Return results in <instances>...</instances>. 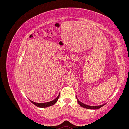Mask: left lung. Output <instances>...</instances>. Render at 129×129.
<instances>
[{
  "label": "left lung",
  "instance_id": "8db88e82",
  "mask_svg": "<svg viewBox=\"0 0 129 129\" xmlns=\"http://www.w3.org/2000/svg\"><path fill=\"white\" fill-rule=\"evenodd\" d=\"M76 99H77L78 103L79 104V105H80V106H81L82 107H83V108H86V109H98L101 108L102 107H103V105H104L105 104H104L101 105H98V106H90V105H86V104H84V103H82L81 102H80V101L79 100V99H77V97H76Z\"/></svg>",
  "mask_w": 129,
  "mask_h": 129
}]
</instances>
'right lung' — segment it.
Instances as JSON below:
<instances>
[{
	"label": "right lung",
	"mask_w": 129,
	"mask_h": 129,
	"mask_svg": "<svg viewBox=\"0 0 129 129\" xmlns=\"http://www.w3.org/2000/svg\"><path fill=\"white\" fill-rule=\"evenodd\" d=\"M60 94L58 95V96L56 97V98L54 100L52 101H50V102H46V103H36V102H33V101L30 100V101L31 102H32L33 104H34L35 105H36L37 107H39V108H46V107H50V106H52V105H54V104H55L56 102L58 100V99L60 97Z\"/></svg>",
	"instance_id": "obj_1"
}]
</instances>
